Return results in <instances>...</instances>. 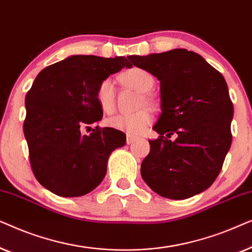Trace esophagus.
<instances>
[{
  "mask_svg": "<svg viewBox=\"0 0 252 252\" xmlns=\"http://www.w3.org/2000/svg\"><path fill=\"white\" fill-rule=\"evenodd\" d=\"M135 140H136L135 136H132V135H127V137H126V142H127V144L133 143Z\"/></svg>",
  "mask_w": 252,
  "mask_h": 252,
  "instance_id": "34e87169",
  "label": "esophagus"
}]
</instances>
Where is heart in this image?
Masks as SVG:
<instances>
[{
    "instance_id": "heart-1",
    "label": "heart",
    "mask_w": 252,
    "mask_h": 252,
    "mask_svg": "<svg viewBox=\"0 0 252 252\" xmlns=\"http://www.w3.org/2000/svg\"><path fill=\"white\" fill-rule=\"evenodd\" d=\"M119 81L123 85L136 89L143 93L140 105L144 102L150 103L151 98L148 93L153 91L155 86L154 75L141 67H132L119 74ZM96 102L103 112L111 113L116 108V89L110 79H104L99 82L95 93ZM153 122V115L149 110L142 109L134 113H123L111 117L106 120V125L110 128L122 130L129 135H139L147 129Z\"/></svg>"
}]
</instances>
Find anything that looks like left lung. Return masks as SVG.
Masks as SVG:
<instances>
[{"label": "left lung", "mask_w": 252, "mask_h": 252, "mask_svg": "<svg viewBox=\"0 0 252 252\" xmlns=\"http://www.w3.org/2000/svg\"><path fill=\"white\" fill-rule=\"evenodd\" d=\"M129 61L160 81L161 115L154 126L159 137L149 141L150 153L141 164L144 182L171 199L204 191L232 144L234 109L225 78L187 49L133 55ZM174 132L177 139L168 140Z\"/></svg>", "instance_id": "1"}]
</instances>
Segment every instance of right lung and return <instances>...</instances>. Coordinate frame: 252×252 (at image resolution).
Listing matches in <instances>:
<instances>
[{
    "instance_id": "obj_1",
    "label": "right lung",
    "mask_w": 252,
    "mask_h": 252,
    "mask_svg": "<svg viewBox=\"0 0 252 252\" xmlns=\"http://www.w3.org/2000/svg\"><path fill=\"white\" fill-rule=\"evenodd\" d=\"M125 66H133L129 57L74 55L36 75L25 97L24 134L33 173L48 190L78 197L104 179L110 154L126 143V135L98 126L82 135L80 127L102 119L96 88Z\"/></svg>"
}]
</instances>
